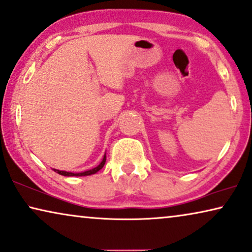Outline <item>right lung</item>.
Instances as JSON below:
<instances>
[{
  "instance_id": "add662e5",
  "label": "right lung",
  "mask_w": 252,
  "mask_h": 252,
  "mask_svg": "<svg viewBox=\"0 0 252 252\" xmlns=\"http://www.w3.org/2000/svg\"><path fill=\"white\" fill-rule=\"evenodd\" d=\"M105 162H106V154L104 155V158H102V161L100 162V164L95 166V168L91 169V170H87V171L84 172H79V173H74V172H68V171H62V170H57L54 169L57 173H59V175L62 176H67V177H72V176H76V177H81V176H90V175H94V173L98 172L99 170H100L102 166L105 165Z\"/></svg>"
}]
</instances>
